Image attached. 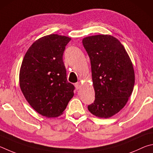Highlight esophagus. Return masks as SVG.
Here are the masks:
<instances>
[{
  "mask_svg": "<svg viewBox=\"0 0 153 153\" xmlns=\"http://www.w3.org/2000/svg\"><path fill=\"white\" fill-rule=\"evenodd\" d=\"M75 87H76V89H79L80 87H81V83H80L79 82H76V83H75Z\"/></svg>",
  "mask_w": 153,
  "mask_h": 153,
  "instance_id": "34e87169",
  "label": "esophagus"
}]
</instances>
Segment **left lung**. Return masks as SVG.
<instances>
[{
	"label": "left lung",
	"mask_w": 153,
	"mask_h": 153,
	"mask_svg": "<svg viewBox=\"0 0 153 153\" xmlns=\"http://www.w3.org/2000/svg\"><path fill=\"white\" fill-rule=\"evenodd\" d=\"M89 56L95 99L88 109L95 116L109 118L124 108L133 91L132 62L118 39L109 35L85 37Z\"/></svg>",
	"instance_id": "8db88e82"
}]
</instances>
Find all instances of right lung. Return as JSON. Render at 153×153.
Masks as SVG:
<instances>
[{"label": "right lung", "mask_w": 153, "mask_h": 153, "mask_svg": "<svg viewBox=\"0 0 153 153\" xmlns=\"http://www.w3.org/2000/svg\"><path fill=\"white\" fill-rule=\"evenodd\" d=\"M68 37L51 34L36 40L21 64L19 84L24 97L37 113L47 117L62 114L74 95L63 62Z\"/></svg>", "instance_id": "right-lung-1"}]
</instances>
